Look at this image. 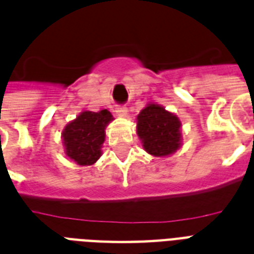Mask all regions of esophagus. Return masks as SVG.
<instances>
[{"label": "esophagus", "mask_w": 254, "mask_h": 254, "mask_svg": "<svg viewBox=\"0 0 254 254\" xmlns=\"http://www.w3.org/2000/svg\"><path fill=\"white\" fill-rule=\"evenodd\" d=\"M116 112L119 116H127V108L125 106H119L116 108Z\"/></svg>", "instance_id": "esophagus-1"}]
</instances>
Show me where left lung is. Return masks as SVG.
Masks as SVG:
<instances>
[{"mask_svg": "<svg viewBox=\"0 0 254 254\" xmlns=\"http://www.w3.org/2000/svg\"><path fill=\"white\" fill-rule=\"evenodd\" d=\"M137 133L143 147L154 156L174 154L181 145L180 120L158 104H148L137 116Z\"/></svg>", "mask_w": 254, "mask_h": 254, "instance_id": "obj_1", "label": "left lung"}]
</instances>
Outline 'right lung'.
Listing matches in <instances>:
<instances>
[{
	"label": "right lung",
	"mask_w": 254,
	"mask_h": 254,
	"mask_svg": "<svg viewBox=\"0 0 254 254\" xmlns=\"http://www.w3.org/2000/svg\"><path fill=\"white\" fill-rule=\"evenodd\" d=\"M112 121L108 109L100 112L84 111L63 131L66 155L79 166H91L102 155V147L106 138V127Z\"/></svg>",
	"instance_id": "1"
}]
</instances>
